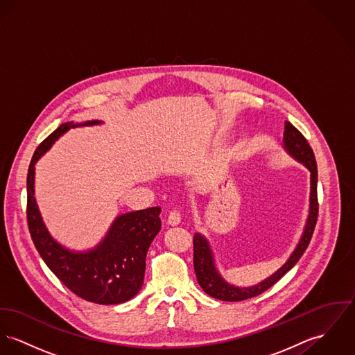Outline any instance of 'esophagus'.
Returning a JSON list of instances; mask_svg holds the SVG:
<instances>
[{
	"label": "esophagus",
	"mask_w": 355,
	"mask_h": 355,
	"mask_svg": "<svg viewBox=\"0 0 355 355\" xmlns=\"http://www.w3.org/2000/svg\"><path fill=\"white\" fill-rule=\"evenodd\" d=\"M168 224L172 226L179 225L182 223V213L179 210H172L168 216Z\"/></svg>",
	"instance_id": "esophagus-1"
}]
</instances>
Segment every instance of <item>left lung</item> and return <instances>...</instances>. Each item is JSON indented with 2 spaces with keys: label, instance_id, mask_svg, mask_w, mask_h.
I'll use <instances>...</instances> for the list:
<instances>
[{
  "label": "left lung",
  "instance_id": "8db88e82",
  "mask_svg": "<svg viewBox=\"0 0 355 355\" xmlns=\"http://www.w3.org/2000/svg\"><path fill=\"white\" fill-rule=\"evenodd\" d=\"M284 146L286 152L294 157L297 162L304 164L309 171H311V203H309V216L306 220V225L304 229V233L301 236L300 243L297 244L295 250L293 251L291 258L288 261L271 277L267 279L261 281L255 286L250 288H239L233 286L230 284L225 282L221 275L218 274L216 266H214V259L210 250V245L207 240L199 234L195 233L193 236V270L195 275L198 279V284L200 288L205 291L206 294L223 300V301H243L251 297L259 295L260 293L270 289L274 284H277L289 270L293 268V266L300 260L302 254L305 252L315 226L318 221V214H319V202H318V165H316V159L312 148L309 146L308 141L305 137L295 129L291 122H285V131H284Z\"/></svg>",
  "mask_w": 355,
  "mask_h": 355
}]
</instances>
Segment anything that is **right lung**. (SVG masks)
<instances>
[{"label": "right lung", "instance_id": "right-lung-1", "mask_svg": "<svg viewBox=\"0 0 355 355\" xmlns=\"http://www.w3.org/2000/svg\"><path fill=\"white\" fill-rule=\"evenodd\" d=\"M100 121L67 122L53 131L35 150L27 175V221L33 244L47 267L64 286L83 300L112 305L131 300L141 291L148 250L162 229L160 207L116 217L94 250L76 252L58 244L43 224L35 200V164L69 129L94 126Z\"/></svg>", "mask_w": 355, "mask_h": 355}]
</instances>
